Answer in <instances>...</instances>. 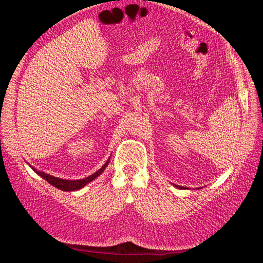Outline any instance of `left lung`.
Listing matches in <instances>:
<instances>
[{
  "label": "left lung",
  "instance_id": "obj_1",
  "mask_svg": "<svg viewBox=\"0 0 263 263\" xmlns=\"http://www.w3.org/2000/svg\"><path fill=\"white\" fill-rule=\"evenodd\" d=\"M174 186H176L177 189H181V190H186V187H184V186H180V185H176V184H173Z\"/></svg>",
  "mask_w": 263,
  "mask_h": 263
}]
</instances>
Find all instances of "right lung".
Masks as SVG:
<instances>
[{
  "mask_svg": "<svg viewBox=\"0 0 263 263\" xmlns=\"http://www.w3.org/2000/svg\"><path fill=\"white\" fill-rule=\"evenodd\" d=\"M108 163H109V158L107 159V161L102 165V168L100 170H98L97 172H94L93 174H91V176L86 177L84 179H80V180L60 179V178H57V177L50 176V174H47L43 171H39L36 168H34V166H31L30 164H29V166L38 174L39 177H42L43 179H45L47 182L50 183V184L53 185L54 187H57L61 191H65V192H72V191H78V190L84 187L86 184H89L90 182H92L93 180L97 179L100 176V174L105 170V168L108 165Z\"/></svg>",
  "mask_w": 263,
  "mask_h": 263,
  "instance_id": "add662e5",
  "label": "right lung"
}]
</instances>
